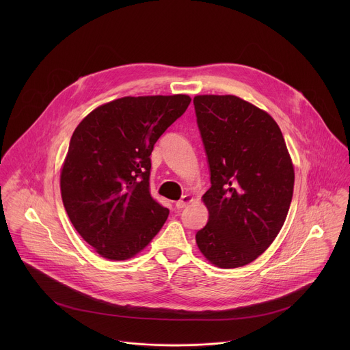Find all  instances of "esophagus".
I'll use <instances>...</instances> for the list:
<instances>
[{"mask_svg": "<svg viewBox=\"0 0 350 350\" xmlns=\"http://www.w3.org/2000/svg\"><path fill=\"white\" fill-rule=\"evenodd\" d=\"M192 201H193V198H192V196H189V195H184L181 199H178V201H177L174 205H176V208H177V209H183V208H185L187 205H189Z\"/></svg>", "mask_w": 350, "mask_h": 350, "instance_id": "esophagus-1", "label": "esophagus"}]
</instances>
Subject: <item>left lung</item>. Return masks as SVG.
Listing matches in <instances>:
<instances>
[{
	"label": "left lung",
	"instance_id": "left-lung-1",
	"mask_svg": "<svg viewBox=\"0 0 350 350\" xmlns=\"http://www.w3.org/2000/svg\"><path fill=\"white\" fill-rule=\"evenodd\" d=\"M196 124L211 170L202 196L208 224L195 235L217 267L259 258L278 235L292 201L295 173L275 120L235 95H196Z\"/></svg>",
	"mask_w": 350,
	"mask_h": 350
}]
</instances>
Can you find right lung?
<instances>
[{"label": "right lung", "instance_id": "right-lung-1", "mask_svg": "<svg viewBox=\"0 0 350 350\" xmlns=\"http://www.w3.org/2000/svg\"><path fill=\"white\" fill-rule=\"evenodd\" d=\"M189 103L183 94L123 96L76 127L61 173L62 201L76 231L103 258H133L165 224L169 209L149 192V157Z\"/></svg>", "mask_w": 350, "mask_h": 350}]
</instances>
